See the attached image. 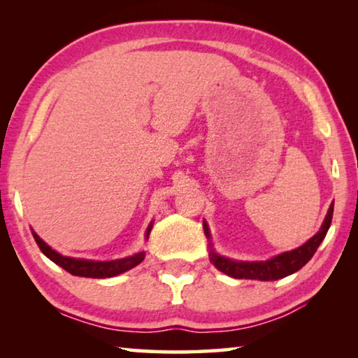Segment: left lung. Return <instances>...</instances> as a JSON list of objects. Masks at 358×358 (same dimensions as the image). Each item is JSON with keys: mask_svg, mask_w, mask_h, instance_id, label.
Masks as SVG:
<instances>
[{"mask_svg": "<svg viewBox=\"0 0 358 358\" xmlns=\"http://www.w3.org/2000/svg\"><path fill=\"white\" fill-rule=\"evenodd\" d=\"M331 216H333V203L330 205L329 211H327L325 220L320 226L319 232L311 237L306 243L301 246L295 248L292 251H286L273 256L271 259L266 260H256V262H246V260H235L224 257L221 254H217L211 243V235H210V227L207 221L203 220V232L207 235L210 241V262L213 264L217 270L226 273L227 276H232L235 280H259V281H275L281 280V278H286L289 275L299 271L303 265L308 264L314 252L317 251L319 245L322 243L325 238L327 232H329V227L331 224Z\"/></svg>", "mask_w": 358, "mask_h": 358, "instance_id": "1", "label": "left lung"}]
</instances>
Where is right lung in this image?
I'll list each match as a JSON object with an SVG mask.
<instances>
[{"mask_svg":"<svg viewBox=\"0 0 358 358\" xmlns=\"http://www.w3.org/2000/svg\"><path fill=\"white\" fill-rule=\"evenodd\" d=\"M151 229H153V221L148 224L147 232H145V240H148ZM33 232V237L38 243L39 250L45 254V256L55 262L57 265L62 266L66 271H69L71 275L74 276H83V278H98V280H102V278H112L117 276L120 273H124L131 268H134L136 265H138L145 259V252H136L132 256L123 257V259H117V260H92V259H77V257H68L59 254L58 251L52 250L44 240H42L38 234Z\"/></svg>","mask_w":358,"mask_h":358,"instance_id":"obj_1","label":"right lung"}]
</instances>
